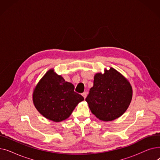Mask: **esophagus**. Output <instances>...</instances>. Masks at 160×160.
Wrapping results in <instances>:
<instances>
[{
	"mask_svg": "<svg viewBox=\"0 0 160 160\" xmlns=\"http://www.w3.org/2000/svg\"><path fill=\"white\" fill-rule=\"evenodd\" d=\"M82 96L83 97V98H86V97H87V95H88V93H87V92H83V93L82 94Z\"/></svg>",
	"mask_w": 160,
	"mask_h": 160,
	"instance_id": "1",
	"label": "esophagus"
}]
</instances>
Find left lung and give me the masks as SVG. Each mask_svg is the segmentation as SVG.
I'll return each instance as SVG.
<instances>
[{"label": "left lung", "instance_id": "left-lung-1", "mask_svg": "<svg viewBox=\"0 0 160 160\" xmlns=\"http://www.w3.org/2000/svg\"><path fill=\"white\" fill-rule=\"evenodd\" d=\"M132 89L128 81L113 68L95 75L93 87L86 100L92 112L104 121H113L121 116L128 108Z\"/></svg>", "mask_w": 160, "mask_h": 160}]
</instances>
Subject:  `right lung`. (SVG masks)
<instances>
[{"instance_id":"1","label":"right lung","mask_w":160,"mask_h":160,"mask_svg":"<svg viewBox=\"0 0 160 160\" xmlns=\"http://www.w3.org/2000/svg\"><path fill=\"white\" fill-rule=\"evenodd\" d=\"M83 99L74 91L73 84L65 82L52 69L49 70L39 82L33 94V102L38 112L55 122L68 118Z\"/></svg>"}]
</instances>
